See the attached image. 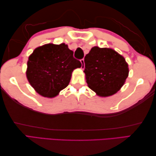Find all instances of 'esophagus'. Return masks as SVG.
Returning a JSON list of instances; mask_svg holds the SVG:
<instances>
[{"label": "esophagus", "instance_id": "esophagus-1", "mask_svg": "<svg viewBox=\"0 0 156 156\" xmlns=\"http://www.w3.org/2000/svg\"><path fill=\"white\" fill-rule=\"evenodd\" d=\"M80 62H81V64H82V66H81V69H84V59H80Z\"/></svg>", "mask_w": 156, "mask_h": 156}]
</instances>
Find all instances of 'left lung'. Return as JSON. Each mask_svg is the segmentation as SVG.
I'll return each instance as SVG.
<instances>
[{"instance_id": "obj_1", "label": "left lung", "mask_w": 156, "mask_h": 156, "mask_svg": "<svg viewBox=\"0 0 156 156\" xmlns=\"http://www.w3.org/2000/svg\"><path fill=\"white\" fill-rule=\"evenodd\" d=\"M86 80L88 87L100 97L115 94L129 75L125 58L111 48L95 46L84 58Z\"/></svg>"}]
</instances>
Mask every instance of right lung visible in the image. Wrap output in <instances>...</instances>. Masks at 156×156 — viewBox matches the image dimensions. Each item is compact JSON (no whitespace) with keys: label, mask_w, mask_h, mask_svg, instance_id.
<instances>
[{"label":"right lung","mask_w":156,"mask_h":156,"mask_svg":"<svg viewBox=\"0 0 156 156\" xmlns=\"http://www.w3.org/2000/svg\"><path fill=\"white\" fill-rule=\"evenodd\" d=\"M73 54L65 44H45L35 49L29 57L26 75L38 94L52 98L68 87L73 70L82 66Z\"/></svg>","instance_id":"right-lung-1"}]
</instances>
